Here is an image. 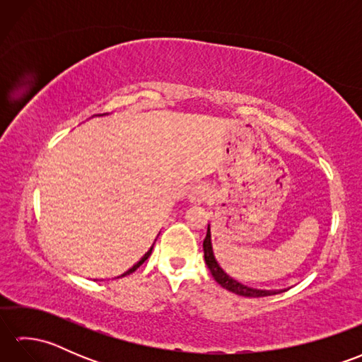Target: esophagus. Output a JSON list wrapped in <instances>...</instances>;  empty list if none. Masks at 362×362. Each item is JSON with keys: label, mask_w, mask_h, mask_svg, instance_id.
<instances>
[{"label": "esophagus", "mask_w": 362, "mask_h": 362, "mask_svg": "<svg viewBox=\"0 0 362 362\" xmlns=\"http://www.w3.org/2000/svg\"><path fill=\"white\" fill-rule=\"evenodd\" d=\"M210 194H211V188H210L209 183L201 182V183H197V185H194L193 188H191L188 197H189L191 202L202 204V202L206 201V199L210 197Z\"/></svg>", "instance_id": "34e87169"}]
</instances>
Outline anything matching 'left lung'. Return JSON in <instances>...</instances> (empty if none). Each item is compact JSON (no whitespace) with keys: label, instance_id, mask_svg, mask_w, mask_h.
Masks as SVG:
<instances>
[{"label":"left lung","instance_id":"1","mask_svg":"<svg viewBox=\"0 0 362 362\" xmlns=\"http://www.w3.org/2000/svg\"><path fill=\"white\" fill-rule=\"evenodd\" d=\"M214 250L216 249H214V245H213L211 228L209 224V228H206V236L204 240V257H205V263H206V266H209L210 272L213 275V279L216 280L222 288H226L230 292H235V294L243 296V297H267V296H275V294H279V292H281V291H269V289L253 288L247 283L240 281L224 264L221 263L218 253Z\"/></svg>","mask_w":362,"mask_h":362}]
</instances>
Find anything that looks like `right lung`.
Wrapping results in <instances>:
<instances>
[{
	"instance_id": "right-lung-1",
	"label": "right lung",
	"mask_w": 362,
	"mask_h": 362,
	"mask_svg": "<svg viewBox=\"0 0 362 362\" xmlns=\"http://www.w3.org/2000/svg\"><path fill=\"white\" fill-rule=\"evenodd\" d=\"M156 241H157V240H156ZM156 241H153V244H156ZM153 244L151 245V249H149L148 252H146V253H144V255L141 257V259H140V261H138V263H135V264H134L132 267H130V269H129V271H126L124 274H121L119 276H126V275H129V274H132V272H135V271H136V269H138V267H140V266H141V264L144 263V261H146V259H148V258L151 257V253H152V247H153ZM119 276H118V279H119Z\"/></svg>"
}]
</instances>
